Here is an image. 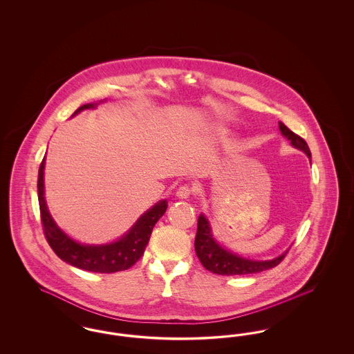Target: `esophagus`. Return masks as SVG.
<instances>
[{
  "label": "esophagus",
  "instance_id": "34e87169",
  "mask_svg": "<svg viewBox=\"0 0 354 354\" xmlns=\"http://www.w3.org/2000/svg\"><path fill=\"white\" fill-rule=\"evenodd\" d=\"M191 194H192V188L189 185H180L176 191V196L179 199H187L191 196Z\"/></svg>",
  "mask_w": 354,
  "mask_h": 354
}]
</instances>
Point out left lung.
<instances>
[{
    "label": "left lung",
    "mask_w": 354,
    "mask_h": 354,
    "mask_svg": "<svg viewBox=\"0 0 354 354\" xmlns=\"http://www.w3.org/2000/svg\"><path fill=\"white\" fill-rule=\"evenodd\" d=\"M279 129L283 136L290 142V145L295 149H299L305 152L310 160L312 158L310 150L303 138L290 131L281 122H279ZM195 251L205 270L216 274L234 276V274H251V273H259L263 270H270L281 263V260L286 257V252L289 250H286V252L281 253L280 256L272 260H251V259L241 257L220 245L212 235L209 221L203 214H201L198 219V231L195 237Z\"/></svg>",
    "instance_id": "1"
}]
</instances>
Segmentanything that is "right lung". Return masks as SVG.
Here are the masks:
<instances>
[{"label":"right lung","mask_w":354,"mask_h":354,"mask_svg":"<svg viewBox=\"0 0 354 354\" xmlns=\"http://www.w3.org/2000/svg\"><path fill=\"white\" fill-rule=\"evenodd\" d=\"M97 103H86L77 109L73 114L77 115L86 109H95ZM44 169L45 158L38 169V203L44 232L46 240L55 254L73 267L80 270L97 272V273H113L119 270H129L142 257L145 252L152 228L160 219L166 209L167 201H160L147 209L134 225L118 240L107 244H81L66 235L51 218L45 201V185H44Z\"/></svg>","instance_id":"1"}]
</instances>
